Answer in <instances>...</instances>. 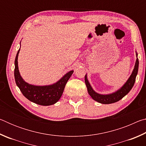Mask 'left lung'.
Returning a JSON list of instances; mask_svg holds the SVG:
<instances>
[{
    "label": "left lung",
    "instance_id": "8db88e82",
    "mask_svg": "<svg viewBox=\"0 0 146 146\" xmlns=\"http://www.w3.org/2000/svg\"><path fill=\"white\" fill-rule=\"evenodd\" d=\"M136 55H137V57L138 54L136 53ZM138 64H139V62H138V59L137 58L135 62V68L133 69L131 75L129 76V78H128L127 82L123 84L122 88L117 90L116 92L113 93L111 94H108V95H101V94L96 93L95 91L93 90V88H91L90 82H89L88 80L87 75H86L85 83L86 87H87L88 89L89 95L91 96V98H92L93 100H95V101H97V102L99 103L104 104L115 103L116 102L119 101L129 92L130 90L132 89L133 86H134V84L136 80V76H137L138 73Z\"/></svg>",
    "mask_w": 146,
    "mask_h": 146
}]
</instances>
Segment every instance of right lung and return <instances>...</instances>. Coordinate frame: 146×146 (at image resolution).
<instances>
[{
    "label": "right lung",
    "mask_w": 146,
    "mask_h": 146,
    "mask_svg": "<svg viewBox=\"0 0 146 146\" xmlns=\"http://www.w3.org/2000/svg\"><path fill=\"white\" fill-rule=\"evenodd\" d=\"M19 49L15 60L14 75L17 86L23 95L29 100L41 106H50L55 104L60 99L66 83L71 77L73 71H69L57 82L49 86H34L26 82L20 75L18 67Z\"/></svg>",
    "instance_id": "obj_1"
}]
</instances>
